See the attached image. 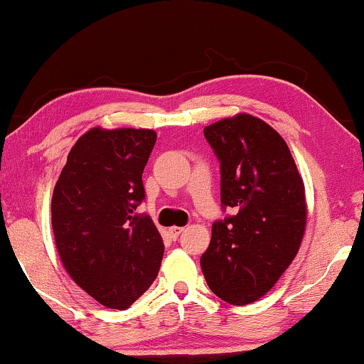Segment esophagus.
I'll return each mask as SVG.
<instances>
[{
	"instance_id": "obj_1",
	"label": "esophagus",
	"mask_w": 364,
	"mask_h": 364,
	"mask_svg": "<svg viewBox=\"0 0 364 364\" xmlns=\"http://www.w3.org/2000/svg\"><path fill=\"white\" fill-rule=\"evenodd\" d=\"M182 232H183V228H182V226H172V228L168 230L170 237H172L173 240H175V238H178V235H181Z\"/></svg>"
}]
</instances>
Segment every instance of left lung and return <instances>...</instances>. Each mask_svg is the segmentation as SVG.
Instances as JSON below:
<instances>
[{
    "label": "left lung",
    "mask_w": 364,
    "mask_h": 364,
    "mask_svg": "<svg viewBox=\"0 0 364 364\" xmlns=\"http://www.w3.org/2000/svg\"><path fill=\"white\" fill-rule=\"evenodd\" d=\"M220 160L221 206L237 215L213 223L200 269L232 305L264 296L296 257L305 233V186L286 141L269 124L238 114L204 127Z\"/></svg>",
    "instance_id": "1"
}]
</instances>
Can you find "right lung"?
<instances>
[{
  "label": "right lung",
  "mask_w": 364,
  "mask_h": 364,
  "mask_svg": "<svg viewBox=\"0 0 364 364\" xmlns=\"http://www.w3.org/2000/svg\"><path fill=\"white\" fill-rule=\"evenodd\" d=\"M151 129L93 127L71 148L53 192V230L71 279L107 309L126 310L160 271L164 240L148 215L143 170Z\"/></svg>",
  "instance_id": "1"
}]
</instances>
